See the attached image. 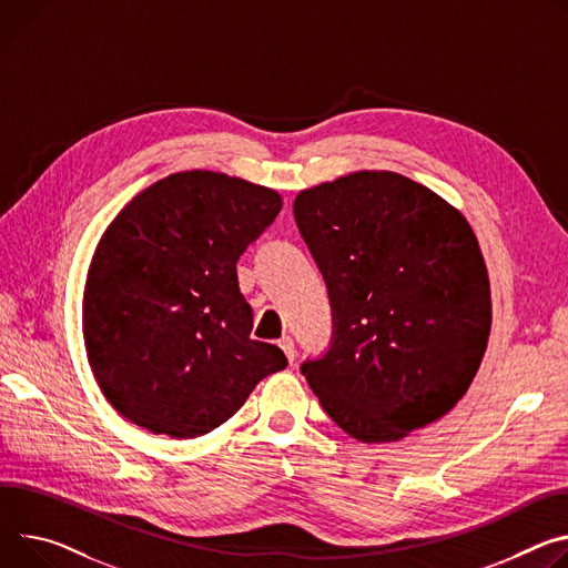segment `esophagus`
I'll list each match as a JSON object with an SVG mask.
<instances>
[{
  "label": "esophagus",
  "mask_w": 568,
  "mask_h": 568,
  "mask_svg": "<svg viewBox=\"0 0 568 568\" xmlns=\"http://www.w3.org/2000/svg\"><path fill=\"white\" fill-rule=\"evenodd\" d=\"M278 346L283 348V353H285V357L290 359V363H294V342H292V337H281L278 339Z\"/></svg>",
  "instance_id": "1"
}]
</instances>
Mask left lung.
<instances>
[{"mask_svg":"<svg viewBox=\"0 0 568 568\" xmlns=\"http://www.w3.org/2000/svg\"><path fill=\"white\" fill-rule=\"evenodd\" d=\"M294 220L326 281L333 344L301 367L353 439L398 442L467 394L491 331L478 237L453 203L387 170L301 190Z\"/></svg>","mask_w":568,"mask_h":568,"instance_id":"left-lung-1","label":"left lung"}]
</instances>
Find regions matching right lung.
Listing matches in <instances>:
<instances>
[{"label": "right lung", "mask_w": 568, "mask_h": 568, "mask_svg": "<svg viewBox=\"0 0 568 568\" xmlns=\"http://www.w3.org/2000/svg\"><path fill=\"white\" fill-rule=\"evenodd\" d=\"M281 209L272 187L187 170L138 192L101 233L81 324L94 381L124 419L174 439L209 435L287 367L278 346L251 339L235 270Z\"/></svg>", "instance_id": "obj_1"}]
</instances>
